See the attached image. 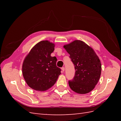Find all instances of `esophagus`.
Instances as JSON below:
<instances>
[{
    "label": "esophagus",
    "mask_w": 121,
    "mask_h": 121,
    "mask_svg": "<svg viewBox=\"0 0 121 121\" xmlns=\"http://www.w3.org/2000/svg\"><path fill=\"white\" fill-rule=\"evenodd\" d=\"M61 70H62V72H64V71H65V67H62V68H61Z\"/></svg>",
    "instance_id": "esophagus-1"
}]
</instances>
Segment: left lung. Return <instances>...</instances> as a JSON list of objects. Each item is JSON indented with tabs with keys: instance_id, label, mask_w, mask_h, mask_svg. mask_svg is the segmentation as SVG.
Here are the masks:
<instances>
[{
	"instance_id": "1",
	"label": "left lung",
	"mask_w": 121,
	"mask_h": 121,
	"mask_svg": "<svg viewBox=\"0 0 121 121\" xmlns=\"http://www.w3.org/2000/svg\"><path fill=\"white\" fill-rule=\"evenodd\" d=\"M70 55L76 70L73 80L69 81L70 88L79 94L94 89L100 78L101 64L93 49L82 40H75L63 46Z\"/></svg>"
}]
</instances>
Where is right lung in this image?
Instances as JSON below:
<instances>
[{"mask_svg": "<svg viewBox=\"0 0 121 121\" xmlns=\"http://www.w3.org/2000/svg\"><path fill=\"white\" fill-rule=\"evenodd\" d=\"M55 43L43 40L33 47L25 56L22 65L23 76L30 88L40 91L51 88L61 74L56 65L57 59L51 56Z\"/></svg>", "mask_w": 121, "mask_h": 121, "instance_id": "right-lung-1", "label": "right lung"}]
</instances>
